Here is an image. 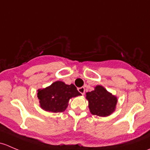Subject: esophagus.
Returning a JSON list of instances; mask_svg holds the SVG:
<instances>
[{"mask_svg":"<svg viewBox=\"0 0 150 150\" xmlns=\"http://www.w3.org/2000/svg\"><path fill=\"white\" fill-rule=\"evenodd\" d=\"M78 91L81 93L82 95H83L85 93V88L84 87H81V88H78Z\"/></svg>","mask_w":150,"mask_h":150,"instance_id":"esophagus-1","label":"esophagus"}]
</instances>
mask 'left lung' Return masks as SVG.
Wrapping results in <instances>:
<instances>
[{"instance_id": "1", "label": "left lung", "mask_w": 150, "mask_h": 150, "mask_svg": "<svg viewBox=\"0 0 150 150\" xmlns=\"http://www.w3.org/2000/svg\"><path fill=\"white\" fill-rule=\"evenodd\" d=\"M88 107L91 114L105 117L113 112L117 104V97L109 93L102 86H97L95 90L86 93Z\"/></svg>"}]
</instances>
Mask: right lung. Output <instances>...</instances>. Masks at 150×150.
Segmentation results:
<instances>
[{
	"label": "right lung",
	"mask_w": 150,
	"mask_h": 150,
	"mask_svg": "<svg viewBox=\"0 0 150 150\" xmlns=\"http://www.w3.org/2000/svg\"><path fill=\"white\" fill-rule=\"evenodd\" d=\"M80 95L81 93L73 84L67 85L62 81H57L38 92L41 108L52 112L64 111L69 99Z\"/></svg>",
	"instance_id": "1"
}]
</instances>
